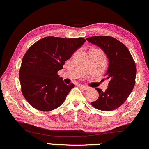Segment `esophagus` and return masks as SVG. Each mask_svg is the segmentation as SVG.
<instances>
[{
	"label": "esophagus",
	"instance_id": "34e87169",
	"mask_svg": "<svg viewBox=\"0 0 149 149\" xmlns=\"http://www.w3.org/2000/svg\"><path fill=\"white\" fill-rule=\"evenodd\" d=\"M79 87L81 88L84 90V91H87V90H88V87H87V86H85L84 85H79Z\"/></svg>",
	"mask_w": 149,
	"mask_h": 149
}]
</instances>
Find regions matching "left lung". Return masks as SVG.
I'll return each instance as SVG.
<instances>
[{"label": "left lung", "mask_w": 149, "mask_h": 149, "mask_svg": "<svg viewBox=\"0 0 149 149\" xmlns=\"http://www.w3.org/2000/svg\"><path fill=\"white\" fill-rule=\"evenodd\" d=\"M86 40L100 47L108 59L105 74L108 87L105 91L96 88L99 98L91 104L101 111H113L122 105L133 91L137 73L135 61L126 45L112 36H95Z\"/></svg>", "instance_id": "left-lung-1"}]
</instances>
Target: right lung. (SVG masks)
I'll return each mask as SVG.
<instances>
[{"label":"right lung","instance_id":"obj_1","mask_svg":"<svg viewBox=\"0 0 149 149\" xmlns=\"http://www.w3.org/2000/svg\"><path fill=\"white\" fill-rule=\"evenodd\" d=\"M85 41L84 38L47 36L27 49L22 60L19 79L22 93L32 107L49 111L63 104L74 84H65L57 72Z\"/></svg>","mask_w":149,"mask_h":149}]
</instances>
